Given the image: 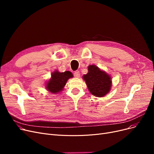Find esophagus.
Segmentation results:
<instances>
[{
  "label": "esophagus",
  "mask_w": 154,
  "mask_h": 154,
  "mask_svg": "<svg viewBox=\"0 0 154 154\" xmlns=\"http://www.w3.org/2000/svg\"><path fill=\"white\" fill-rule=\"evenodd\" d=\"M74 76H75V77H76V78H79V77H80V75L79 71H75V72H74Z\"/></svg>",
  "instance_id": "esophagus-1"
}]
</instances>
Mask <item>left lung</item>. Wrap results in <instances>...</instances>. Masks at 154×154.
<instances>
[{"label":"left lung","mask_w":154,"mask_h":154,"mask_svg":"<svg viewBox=\"0 0 154 154\" xmlns=\"http://www.w3.org/2000/svg\"><path fill=\"white\" fill-rule=\"evenodd\" d=\"M91 94L102 97L110 91L112 78L107 73L100 69L95 65L88 66V73L82 76Z\"/></svg>","instance_id":"obj_1"}]
</instances>
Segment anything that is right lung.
Segmentation results:
<instances>
[{"label": "right lung", "mask_w": 154, "mask_h": 154, "mask_svg": "<svg viewBox=\"0 0 154 154\" xmlns=\"http://www.w3.org/2000/svg\"><path fill=\"white\" fill-rule=\"evenodd\" d=\"M73 77L70 71L60 72L57 70L51 74V79L45 84L47 91L52 94H58L63 90L67 80Z\"/></svg>", "instance_id": "add662e5"}]
</instances>
